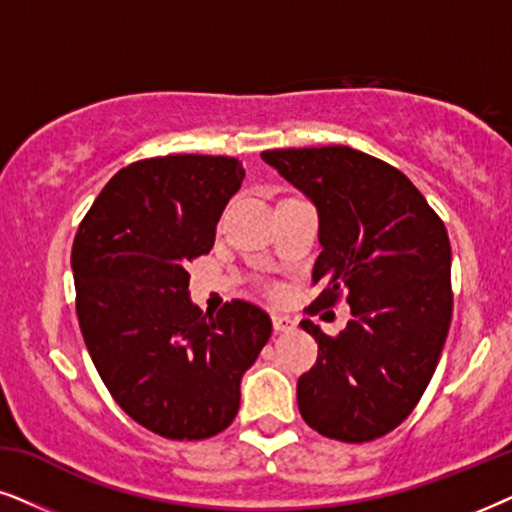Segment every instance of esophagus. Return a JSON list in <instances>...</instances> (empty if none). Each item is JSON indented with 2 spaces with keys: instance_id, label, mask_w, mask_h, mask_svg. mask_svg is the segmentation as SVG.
Instances as JSON below:
<instances>
[{
  "instance_id": "obj_1",
  "label": "esophagus",
  "mask_w": 512,
  "mask_h": 512,
  "mask_svg": "<svg viewBox=\"0 0 512 512\" xmlns=\"http://www.w3.org/2000/svg\"><path fill=\"white\" fill-rule=\"evenodd\" d=\"M271 323H274L276 333H288V331H293V328H295V321L290 319V316H283V314L271 316Z\"/></svg>"
}]
</instances>
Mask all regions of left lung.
Wrapping results in <instances>:
<instances>
[{
  "label": "left lung",
  "instance_id": "1",
  "mask_svg": "<svg viewBox=\"0 0 512 512\" xmlns=\"http://www.w3.org/2000/svg\"><path fill=\"white\" fill-rule=\"evenodd\" d=\"M262 160L314 203L321 255L309 309L345 293L354 319L338 338L300 326L319 359L297 380L304 423L340 442L397 428L423 397L451 323V245L406 174L349 146L264 151Z\"/></svg>",
  "mask_w": 512,
  "mask_h": 512
}]
</instances>
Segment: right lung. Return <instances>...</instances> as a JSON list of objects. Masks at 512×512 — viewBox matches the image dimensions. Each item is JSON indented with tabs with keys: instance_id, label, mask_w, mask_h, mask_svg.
I'll use <instances>...</instances> for the list:
<instances>
[{
	"instance_id": "obj_1",
	"label": "right lung",
	"mask_w": 512,
	"mask_h": 512,
	"mask_svg": "<svg viewBox=\"0 0 512 512\" xmlns=\"http://www.w3.org/2000/svg\"><path fill=\"white\" fill-rule=\"evenodd\" d=\"M243 165L224 155H165L127 165L77 229V319L103 385L129 418L167 439H208L241 406V378L271 319L255 304L203 314L191 260L208 255Z\"/></svg>"
}]
</instances>
